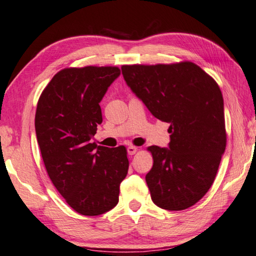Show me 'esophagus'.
Returning <instances> with one entry per match:
<instances>
[{
  "label": "esophagus",
  "instance_id": "esophagus-1",
  "mask_svg": "<svg viewBox=\"0 0 256 256\" xmlns=\"http://www.w3.org/2000/svg\"><path fill=\"white\" fill-rule=\"evenodd\" d=\"M136 151H138V148H136V146H128V153L130 156L136 154Z\"/></svg>",
  "mask_w": 256,
  "mask_h": 256
}]
</instances>
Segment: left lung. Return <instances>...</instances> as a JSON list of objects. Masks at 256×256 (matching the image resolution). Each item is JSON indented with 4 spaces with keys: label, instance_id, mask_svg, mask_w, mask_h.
Returning a JSON list of instances; mask_svg holds the SVG:
<instances>
[{
    "label": "left lung",
    "instance_id": "1",
    "mask_svg": "<svg viewBox=\"0 0 256 256\" xmlns=\"http://www.w3.org/2000/svg\"><path fill=\"white\" fill-rule=\"evenodd\" d=\"M122 74L152 115L170 124L169 148H148L152 202L166 210L194 206L212 187L226 148L220 86L192 62L123 64Z\"/></svg>",
    "mask_w": 256,
    "mask_h": 256
}]
</instances>
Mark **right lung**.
<instances>
[{"label": "right lung", "instance_id": "obj_1", "mask_svg": "<svg viewBox=\"0 0 256 256\" xmlns=\"http://www.w3.org/2000/svg\"><path fill=\"white\" fill-rule=\"evenodd\" d=\"M120 74L115 66L64 68L36 105V133L46 170L68 205L85 216L118 205L120 184L128 174L126 148L90 143L103 120L100 102Z\"/></svg>", "mask_w": 256, "mask_h": 256}]
</instances>
